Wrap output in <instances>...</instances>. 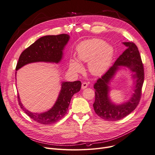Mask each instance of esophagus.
<instances>
[{"label":"esophagus","mask_w":155,"mask_h":155,"mask_svg":"<svg viewBox=\"0 0 155 155\" xmlns=\"http://www.w3.org/2000/svg\"><path fill=\"white\" fill-rule=\"evenodd\" d=\"M87 86H88V84H87V83H86V82H83V83L82 84V88L83 89H85Z\"/></svg>","instance_id":"34e87169"}]
</instances>
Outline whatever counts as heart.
<instances>
[{"label":"heart","mask_w":155,"mask_h":155,"mask_svg":"<svg viewBox=\"0 0 155 155\" xmlns=\"http://www.w3.org/2000/svg\"><path fill=\"white\" fill-rule=\"evenodd\" d=\"M113 49L102 40L92 39L85 40L77 48V57L71 56L70 59V68L75 72L83 70L79 61L88 62L90 71L94 75H100L110 66L113 56Z\"/></svg>","instance_id":"heart-1"}]
</instances>
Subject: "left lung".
<instances>
[{
    "label": "left lung",
    "instance_id": "8db88e82",
    "mask_svg": "<svg viewBox=\"0 0 155 155\" xmlns=\"http://www.w3.org/2000/svg\"><path fill=\"white\" fill-rule=\"evenodd\" d=\"M127 49L121 54L113 66L99 78L94 84L95 101L93 104L94 111L97 115L107 121H117L124 118L133 111L138 106L142 96V87L144 80V70L142 59L137 45L134 42H124ZM118 65H125L136 72L134 76L137 78L135 93L127 103L115 105L110 102L107 96L109 90L107 84L118 68Z\"/></svg>",
    "mask_w": 155,
    "mask_h": 155
}]
</instances>
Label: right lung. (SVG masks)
Instances as JSON below:
<instances>
[{"instance_id": "add662e5", "label": "right lung", "mask_w": 155, "mask_h": 155, "mask_svg": "<svg viewBox=\"0 0 155 155\" xmlns=\"http://www.w3.org/2000/svg\"><path fill=\"white\" fill-rule=\"evenodd\" d=\"M69 38L68 34L47 35L40 38L22 52L19 58L16 70L26 64L33 62H59L63 55L62 51ZM81 85L80 81L63 82L55 104L50 110L44 113H33L26 110L20 101L19 95L18 103L21 108L32 120L40 124L51 125L57 122L66 115L72 96L80 91Z\"/></svg>"}]
</instances>
